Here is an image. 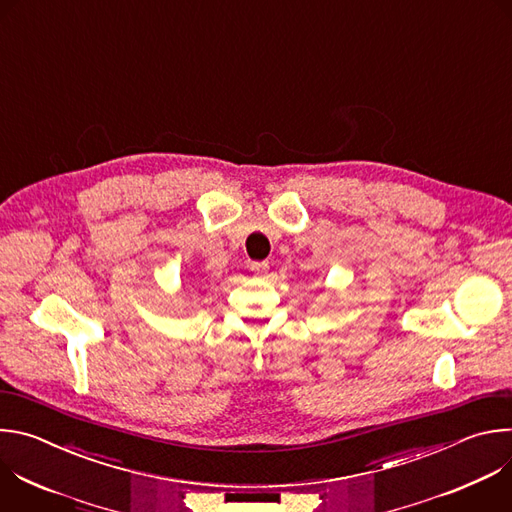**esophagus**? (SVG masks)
Listing matches in <instances>:
<instances>
[{
    "mask_svg": "<svg viewBox=\"0 0 512 512\" xmlns=\"http://www.w3.org/2000/svg\"><path fill=\"white\" fill-rule=\"evenodd\" d=\"M251 271H253V275H257V277H263V275H267V271H269V265L267 263H251Z\"/></svg>",
    "mask_w": 512,
    "mask_h": 512,
    "instance_id": "esophagus-1",
    "label": "esophagus"
}]
</instances>
